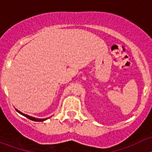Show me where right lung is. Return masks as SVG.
Returning a JSON list of instances; mask_svg holds the SVG:
<instances>
[{
	"mask_svg": "<svg viewBox=\"0 0 152 152\" xmlns=\"http://www.w3.org/2000/svg\"><path fill=\"white\" fill-rule=\"evenodd\" d=\"M16 110L18 112V113H20V114H21V115H24L25 116V117H26V118H28V119H30V120H31V121H39V122H41V121H45V120H47L48 118H44V119H40V118H34V117H31V116H29V115H26V114H24V113H21L20 111H19V110H18L16 109Z\"/></svg>",
	"mask_w": 152,
	"mask_h": 152,
	"instance_id": "right-lung-1",
	"label": "right lung"
}]
</instances>
